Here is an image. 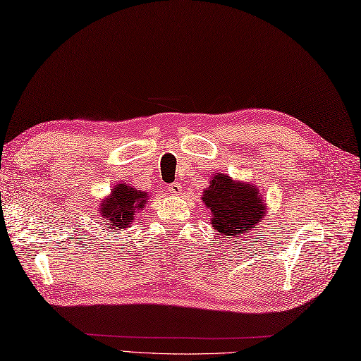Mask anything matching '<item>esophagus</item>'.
Segmentation results:
<instances>
[{
	"mask_svg": "<svg viewBox=\"0 0 361 361\" xmlns=\"http://www.w3.org/2000/svg\"><path fill=\"white\" fill-rule=\"evenodd\" d=\"M169 191L173 192V195H180V192H182V185H180L179 182H173V183H170V185H169Z\"/></svg>",
	"mask_w": 361,
	"mask_h": 361,
	"instance_id": "esophagus-1",
	"label": "esophagus"
}]
</instances>
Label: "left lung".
Returning a JSON list of instances; mask_svg holds the SVG:
<instances>
[{"label": "left lung", "mask_w": 361, "mask_h": 361, "mask_svg": "<svg viewBox=\"0 0 361 361\" xmlns=\"http://www.w3.org/2000/svg\"><path fill=\"white\" fill-rule=\"evenodd\" d=\"M202 202L209 209V224L216 234L230 239L251 233L267 216V204L259 187L234 180L225 173H216L209 179Z\"/></svg>", "instance_id": "8db88e82"}]
</instances>
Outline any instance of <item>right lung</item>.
Wrapping results in <instances>:
<instances>
[{
	"label": "right lung",
	"mask_w": 361,
	"mask_h": 361,
	"mask_svg": "<svg viewBox=\"0 0 361 361\" xmlns=\"http://www.w3.org/2000/svg\"><path fill=\"white\" fill-rule=\"evenodd\" d=\"M148 199L150 196L145 191L131 187V183H116L110 195L101 200L98 208L101 222L111 233L124 231L133 225L136 214L144 209Z\"/></svg>",
	"instance_id": "1"
}]
</instances>
